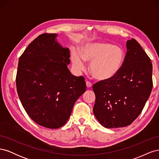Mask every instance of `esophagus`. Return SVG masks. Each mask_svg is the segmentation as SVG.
Returning a JSON list of instances; mask_svg holds the SVG:
<instances>
[{
  "label": "esophagus",
  "instance_id": "obj_1",
  "mask_svg": "<svg viewBox=\"0 0 159 159\" xmlns=\"http://www.w3.org/2000/svg\"><path fill=\"white\" fill-rule=\"evenodd\" d=\"M86 86H87L88 88H91V86H92V84L89 81H86Z\"/></svg>",
  "mask_w": 159,
  "mask_h": 159
}]
</instances>
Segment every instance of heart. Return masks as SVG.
I'll list each match as a JSON object with an SVG mask.
<instances>
[{"mask_svg":"<svg viewBox=\"0 0 159 159\" xmlns=\"http://www.w3.org/2000/svg\"><path fill=\"white\" fill-rule=\"evenodd\" d=\"M124 60L125 53L121 48L103 42L88 43L82 48L80 54L75 50L71 53L72 64L76 70H84V61L90 62L91 75L100 81L110 80L116 76Z\"/></svg>","mask_w":159,"mask_h":159,"instance_id":"b5f03b06","label":"heart"}]
</instances>
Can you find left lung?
Returning a JSON list of instances; mask_svg holds the SVG:
<instances>
[{
    "instance_id": "left-lung-1",
    "label": "left lung",
    "mask_w": 159,
    "mask_h": 159,
    "mask_svg": "<svg viewBox=\"0 0 159 159\" xmlns=\"http://www.w3.org/2000/svg\"><path fill=\"white\" fill-rule=\"evenodd\" d=\"M127 49L117 75L93 85L95 95L93 113L105 128L131 125L141 114L152 91L151 59L134 38L127 41Z\"/></svg>"
}]
</instances>
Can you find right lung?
I'll return each mask as SVG.
<instances>
[{
    "label": "right lung",
    "instance_id": "1",
    "mask_svg": "<svg viewBox=\"0 0 159 159\" xmlns=\"http://www.w3.org/2000/svg\"><path fill=\"white\" fill-rule=\"evenodd\" d=\"M56 34H42L19 58L16 78L19 99L29 117L49 129L62 127L74 105L86 90L83 76L68 68L70 50L57 42Z\"/></svg>",
    "mask_w": 159,
    "mask_h": 159
}]
</instances>
